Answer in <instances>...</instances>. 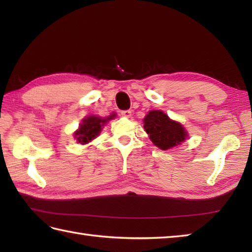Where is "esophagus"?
I'll use <instances>...</instances> for the list:
<instances>
[{
	"label": "esophagus",
	"instance_id": "1",
	"mask_svg": "<svg viewBox=\"0 0 252 252\" xmlns=\"http://www.w3.org/2000/svg\"><path fill=\"white\" fill-rule=\"evenodd\" d=\"M121 116L125 117V118H131L132 112H131V110H122L121 111Z\"/></svg>",
	"mask_w": 252,
	"mask_h": 252
}]
</instances>
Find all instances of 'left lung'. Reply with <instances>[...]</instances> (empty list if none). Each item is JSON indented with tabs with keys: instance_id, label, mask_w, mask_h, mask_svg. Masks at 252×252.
Wrapping results in <instances>:
<instances>
[{
	"instance_id": "8db88e82",
	"label": "left lung",
	"mask_w": 252,
	"mask_h": 252,
	"mask_svg": "<svg viewBox=\"0 0 252 252\" xmlns=\"http://www.w3.org/2000/svg\"><path fill=\"white\" fill-rule=\"evenodd\" d=\"M144 129L151 141L162 151L178 146L189 136L181 123L171 120L162 110H152L144 118Z\"/></svg>"
}]
</instances>
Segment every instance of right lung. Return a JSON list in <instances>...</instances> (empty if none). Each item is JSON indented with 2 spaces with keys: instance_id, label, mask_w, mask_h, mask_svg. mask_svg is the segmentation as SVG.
<instances>
[{
  "instance_id": "add662e5",
  "label": "right lung",
  "mask_w": 252,
  "mask_h": 252,
  "mask_svg": "<svg viewBox=\"0 0 252 252\" xmlns=\"http://www.w3.org/2000/svg\"><path fill=\"white\" fill-rule=\"evenodd\" d=\"M111 118V116L108 118H100L97 116H89L84 118L79 129L74 132V138H77V141L81 144H87L93 141L96 136L99 135L101 127Z\"/></svg>"
}]
</instances>
